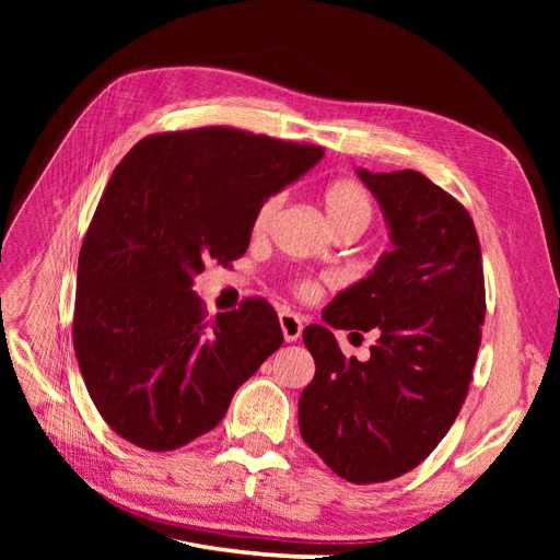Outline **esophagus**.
Segmentation results:
<instances>
[{
	"instance_id": "1",
	"label": "esophagus",
	"mask_w": 560,
	"mask_h": 560,
	"mask_svg": "<svg viewBox=\"0 0 560 560\" xmlns=\"http://www.w3.org/2000/svg\"><path fill=\"white\" fill-rule=\"evenodd\" d=\"M280 327H282V336H284V341L287 343H292V341H296V338L301 336V331H303V325H301V319H299V315H294V313H280Z\"/></svg>"
}]
</instances>
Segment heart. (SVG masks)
Masks as SVG:
<instances>
[{
	"label": "heart",
	"mask_w": 560,
	"mask_h": 560,
	"mask_svg": "<svg viewBox=\"0 0 560 560\" xmlns=\"http://www.w3.org/2000/svg\"><path fill=\"white\" fill-rule=\"evenodd\" d=\"M284 196L273 194L261 200V206L257 208L252 217V233L254 235H264L270 224L276 222V217L282 208ZM319 202L325 208V214L329 219L331 229L341 235V233H362L374 219V200H371L369 191L360 182L341 177L325 184V189L319 191ZM292 290L299 299H315L317 296V282L311 278H296L292 282Z\"/></svg>",
	"instance_id": "1"
}]
</instances>
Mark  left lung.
I'll return each mask as SVG.
<instances>
[{
    "label": "left lung",
    "instance_id": "left-lung-1",
    "mask_svg": "<svg viewBox=\"0 0 560 560\" xmlns=\"http://www.w3.org/2000/svg\"><path fill=\"white\" fill-rule=\"evenodd\" d=\"M395 249L325 311L337 328L376 330L366 363L346 359L326 325L303 329L315 376L299 430L350 483H383L418 467L463 409L486 315L477 229L460 200L416 171L366 173Z\"/></svg>",
    "mask_w": 560,
    "mask_h": 560
}]
</instances>
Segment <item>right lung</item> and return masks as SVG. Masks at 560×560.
<instances>
[{"mask_svg":"<svg viewBox=\"0 0 560 560\" xmlns=\"http://www.w3.org/2000/svg\"><path fill=\"white\" fill-rule=\"evenodd\" d=\"M322 156L206 126L149 135L116 165L79 252L72 338L95 409L126 442L163 453L210 432L282 346L266 301L208 317L191 278L243 257L261 200Z\"/></svg>","mask_w":560,"mask_h":560,"instance_id":"1","label":"right lung"}]
</instances>
